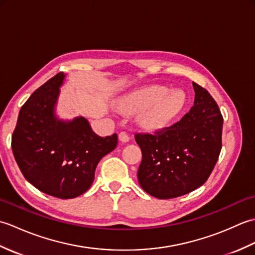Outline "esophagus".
I'll use <instances>...</instances> for the list:
<instances>
[{
  "label": "esophagus",
  "instance_id": "1",
  "mask_svg": "<svg viewBox=\"0 0 255 255\" xmlns=\"http://www.w3.org/2000/svg\"><path fill=\"white\" fill-rule=\"evenodd\" d=\"M118 139H119V141H122V142H128L130 137H129V134L127 132L122 131L118 134Z\"/></svg>",
  "mask_w": 255,
  "mask_h": 255
}]
</instances>
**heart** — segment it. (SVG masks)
<instances>
[{"label":"heart","mask_w":255,"mask_h":255,"mask_svg":"<svg viewBox=\"0 0 255 255\" xmlns=\"http://www.w3.org/2000/svg\"><path fill=\"white\" fill-rule=\"evenodd\" d=\"M186 103L182 91H169L164 86L151 85L128 95L123 102L124 110L140 113L139 123L145 129L155 130L166 126L180 114Z\"/></svg>","instance_id":"obj_1"}]
</instances>
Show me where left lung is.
<instances>
[{
  "instance_id": "left-lung-1",
  "label": "left lung",
  "mask_w": 255,
  "mask_h": 255,
  "mask_svg": "<svg viewBox=\"0 0 255 255\" xmlns=\"http://www.w3.org/2000/svg\"><path fill=\"white\" fill-rule=\"evenodd\" d=\"M194 106L180 122L151 133H136L142 161L138 181L160 199L193 192L208 180L221 151L224 118L207 90L193 82Z\"/></svg>"
}]
</instances>
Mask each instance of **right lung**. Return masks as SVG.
Here are the masks:
<instances>
[{"mask_svg": "<svg viewBox=\"0 0 255 255\" xmlns=\"http://www.w3.org/2000/svg\"><path fill=\"white\" fill-rule=\"evenodd\" d=\"M64 74L38 88L21 106L12 134V150L24 177L58 198L78 197L91 187L103 156L116 148L117 134H96L83 117L58 121L55 104Z\"/></svg>", "mask_w": 255, "mask_h": 255, "instance_id": "add662e5", "label": "right lung"}]
</instances>
